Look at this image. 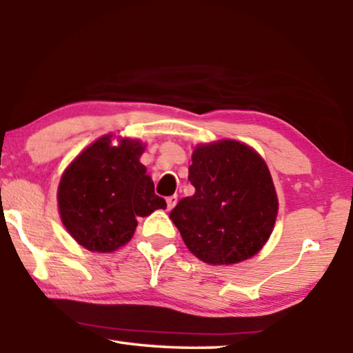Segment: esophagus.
I'll return each instance as SVG.
<instances>
[{
    "label": "esophagus",
    "instance_id": "obj_1",
    "mask_svg": "<svg viewBox=\"0 0 353 353\" xmlns=\"http://www.w3.org/2000/svg\"><path fill=\"white\" fill-rule=\"evenodd\" d=\"M177 204V196L172 194L170 198H166V205H168V210H172Z\"/></svg>",
    "mask_w": 353,
    "mask_h": 353
}]
</instances>
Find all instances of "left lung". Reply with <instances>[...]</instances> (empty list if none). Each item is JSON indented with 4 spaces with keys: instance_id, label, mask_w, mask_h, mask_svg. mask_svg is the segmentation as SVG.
Segmentation results:
<instances>
[{
    "instance_id": "1",
    "label": "left lung",
    "mask_w": 353,
    "mask_h": 353,
    "mask_svg": "<svg viewBox=\"0 0 353 353\" xmlns=\"http://www.w3.org/2000/svg\"><path fill=\"white\" fill-rule=\"evenodd\" d=\"M188 181L194 194L170 218L199 260L232 265L265 246L277 216V194L266 163L252 148L223 140L194 149Z\"/></svg>"
}]
</instances>
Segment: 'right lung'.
Listing matches in <instances>:
<instances>
[{
  "instance_id": "right-lung-1",
  "label": "right lung",
  "mask_w": 353,
  "mask_h": 353,
  "mask_svg": "<svg viewBox=\"0 0 353 353\" xmlns=\"http://www.w3.org/2000/svg\"><path fill=\"white\" fill-rule=\"evenodd\" d=\"M145 146L105 135L79 154L59 185L62 223L74 240L93 252H112L132 238L137 216L166 208L155 194L140 155Z\"/></svg>"
}]
</instances>
